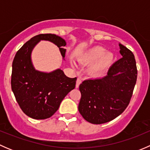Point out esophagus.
Here are the masks:
<instances>
[{
  "label": "esophagus",
  "instance_id": "1",
  "mask_svg": "<svg viewBox=\"0 0 150 150\" xmlns=\"http://www.w3.org/2000/svg\"><path fill=\"white\" fill-rule=\"evenodd\" d=\"M81 78H78V79H77V81H76V85H75V86H76V88L79 87L80 84H81Z\"/></svg>",
  "mask_w": 150,
  "mask_h": 150
}]
</instances>
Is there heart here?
<instances>
[{
    "mask_svg": "<svg viewBox=\"0 0 150 150\" xmlns=\"http://www.w3.org/2000/svg\"><path fill=\"white\" fill-rule=\"evenodd\" d=\"M113 59V54L106 52V50L101 46L93 47L80 58V61L83 64H92L89 67V73L93 76L103 75L112 64Z\"/></svg>",
    "mask_w": 150,
    "mask_h": 150,
    "instance_id": "obj_1",
    "label": "heart"
}]
</instances>
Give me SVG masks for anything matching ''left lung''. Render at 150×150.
Here are the masks:
<instances>
[{
    "instance_id": "8db88e82",
    "label": "left lung",
    "mask_w": 150,
    "mask_h": 150,
    "mask_svg": "<svg viewBox=\"0 0 150 150\" xmlns=\"http://www.w3.org/2000/svg\"><path fill=\"white\" fill-rule=\"evenodd\" d=\"M120 46L122 58L114 63L102 78L84 81L79 86L78 110L93 124L110 122L120 115L130 103L137 79L135 57L131 50Z\"/></svg>"
}]
</instances>
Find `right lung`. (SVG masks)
Masks as SVG:
<instances>
[{
  "label": "right lung",
  "instance_id": "1",
  "mask_svg": "<svg viewBox=\"0 0 150 150\" xmlns=\"http://www.w3.org/2000/svg\"><path fill=\"white\" fill-rule=\"evenodd\" d=\"M40 40H49L59 48L63 58L66 42L54 34H40L32 38L16 52L12 63L11 89L16 100L25 115L36 120L51 117L62 101L75 88L77 78H70L60 69L45 73L37 71L30 54Z\"/></svg>",
  "mask_w": 150,
  "mask_h": 150
}]
</instances>
